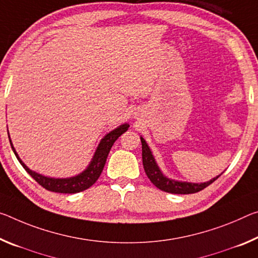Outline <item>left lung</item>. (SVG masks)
<instances>
[{"label":"left lung","mask_w":258,"mask_h":258,"mask_svg":"<svg viewBox=\"0 0 258 258\" xmlns=\"http://www.w3.org/2000/svg\"><path fill=\"white\" fill-rule=\"evenodd\" d=\"M141 144H142V163H144L145 172L147 177L150 179V181L156 186L158 189L164 190L166 193H172V194H193L198 193V191L204 189L208 187L210 183L214 182L219 175L216 178H212L211 180L206 182H188V181H181V180H174L166 177L165 174L159 169L156 159H155L153 153L149 148L148 144L142 137Z\"/></svg>","instance_id":"1"}]
</instances>
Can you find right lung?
Masks as SVG:
<instances>
[{"label":"right lung","instance_id":"right-lung-1","mask_svg":"<svg viewBox=\"0 0 258 258\" xmlns=\"http://www.w3.org/2000/svg\"><path fill=\"white\" fill-rule=\"evenodd\" d=\"M128 127L130 125L127 122H125V124L119 125L118 127L110 131L109 133L105 134V136L101 139L100 144L97 146L95 153H94L92 161L89 162L87 167H86L83 172H80L79 174L73 175V177H69V178H51V177H47V175L40 174L38 172H35V171H32L30 167H28L25 163L20 159L14 145H12L10 136H9V140H10L11 148L14 150V153L19 161V163L23 165L24 169L27 171V173L39 183V185H41L43 188H46L48 190L55 191V193L75 194V193H79V191L87 189V188H89L95 183V181L101 175L102 171H103V167L105 165V162H107L109 151L111 149L114 141H116L122 133L126 132V131L128 130Z\"/></svg>","mask_w":258,"mask_h":258}]
</instances>
